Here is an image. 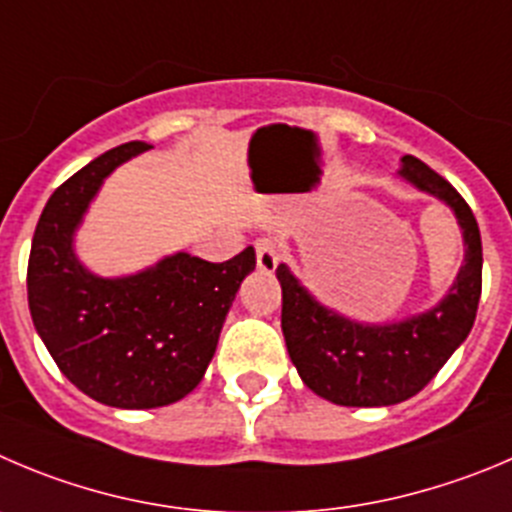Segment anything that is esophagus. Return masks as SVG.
<instances>
[{"instance_id":"1","label":"esophagus","mask_w":512,"mask_h":512,"mask_svg":"<svg viewBox=\"0 0 512 512\" xmlns=\"http://www.w3.org/2000/svg\"><path fill=\"white\" fill-rule=\"evenodd\" d=\"M281 259V251H279V243L274 238H259L256 241V264H259L261 271L271 274L276 269Z\"/></svg>"}]
</instances>
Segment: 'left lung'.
I'll use <instances>...</instances> for the list:
<instances>
[{"instance_id": "left-lung-1", "label": "left lung", "mask_w": 512, "mask_h": 512, "mask_svg": "<svg viewBox=\"0 0 512 512\" xmlns=\"http://www.w3.org/2000/svg\"><path fill=\"white\" fill-rule=\"evenodd\" d=\"M402 175L420 191L442 198L455 211L465 236V266L435 309L389 326L354 324L314 301L284 264L276 266L281 329L291 362L306 387L334 405L387 407L415 397L465 342L478 314L483 243L470 206L415 155L402 158Z\"/></svg>"}]
</instances>
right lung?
Masks as SVG:
<instances>
[{
	"label": "right lung",
	"instance_id": "1",
	"mask_svg": "<svg viewBox=\"0 0 512 512\" xmlns=\"http://www.w3.org/2000/svg\"><path fill=\"white\" fill-rule=\"evenodd\" d=\"M143 140L107 150L50 196L34 228L27 299L34 329L60 372L87 397L150 410L186 397L206 374L253 246L211 264L175 253L128 279H100L72 253V233L102 178L143 153Z\"/></svg>",
	"mask_w": 512,
	"mask_h": 512
}]
</instances>
